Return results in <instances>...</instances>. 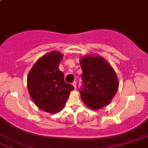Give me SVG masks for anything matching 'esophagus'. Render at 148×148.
Returning <instances> with one entry per match:
<instances>
[{"instance_id":"esophagus-1","label":"esophagus","mask_w":148,"mask_h":148,"mask_svg":"<svg viewBox=\"0 0 148 148\" xmlns=\"http://www.w3.org/2000/svg\"><path fill=\"white\" fill-rule=\"evenodd\" d=\"M73 86L75 87V88H76V87H77V83L75 82V81H74V82L73 83Z\"/></svg>"}]
</instances>
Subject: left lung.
Masks as SVG:
<instances>
[{
  "instance_id": "8db88e82",
  "label": "left lung",
  "mask_w": 148,
  "mask_h": 148,
  "mask_svg": "<svg viewBox=\"0 0 148 148\" xmlns=\"http://www.w3.org/2000/svg\"><path fill=\"white\" fill-rule=\"evenodd\" d=\"M80 64L84 83L80 94L84 104L94 110L109 105L119 86L112 66L98 54L84 56Z\"/></svg>"
}]
</instances>
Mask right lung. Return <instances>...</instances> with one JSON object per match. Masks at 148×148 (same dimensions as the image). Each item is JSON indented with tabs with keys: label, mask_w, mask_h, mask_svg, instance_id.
<instances>
[{
	"label": "right lung",
	"mask_w": 148,
	"mask_h": 148,
	"mask_svg": "<svg viewBox=\"0 0 148 148\" xmlns=\"http://www.w3.org/2000/svg\"><path fill=\"white\" fill-rule=\"evenodd\" d=\"M63 54L53 51L40 57L27 75L29 96L36 106L49 113H57L66 104L70 92L74 89L64 80L59 69Z\"/></svg>",
	"instance_id": "1"
}]
</instances>
